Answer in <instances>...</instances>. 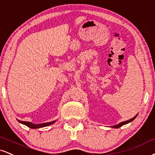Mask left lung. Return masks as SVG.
I'll return each mask as SVG.
<instances>
[{
    "label": "left lung",
    "mask_w": 155,
    "mask_h": 155,
    "mask_svg": "<svg viewBox=\"0 0 155 155\" xmlns=\"http://www.w3.org/2000/svg\"><path fill=\"white\" fill-rule=\"evenodd\" d=\"M137 115H138V114H137V115H136L134 117V118H131V119H130V120H126V121H123V122H121V123H120V124H118L115 125V126H112V128H118L121 127V126H124V125L127 124H128V123H131V122H132V121H133V120H134V119H135L136 118H137Z\"/></svg>",
    "instance_id": "8db88e82"
}]
</instances>
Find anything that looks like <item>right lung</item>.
Returning <instances> with one entry per match:
<instances>
[{
    "label": "right lung",
    "instance_id": "1",
    "mask_svg": "<svg viewBox=\"0 0 155 155\" xmlns=\"http://www.w3.org/2000/svg\"><path fill=\"white\" fill-rule=\"evenodd\" d=\"M17 120L20 123V124L25 125V126H28V127H29L30 128H33V129H35V128H42V127H45V126H50V125L54 124L55 122H56V120H53V121H51V122L44 123V124H32V123H31V122H27V121H21L19 120Z\"/></svg>",
    "mask_w": 155,
    "mask_h": 155
}]
</instances>
